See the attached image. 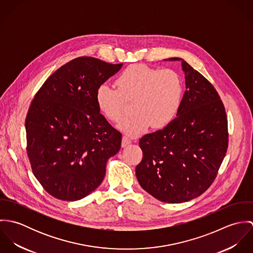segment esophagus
I'll use <instances>...</instances> for the list:
<instances>
[{
  "label": "esophagus",
  "instance_id": "esophagus-1",
  "mask_svg": "<svg viewBox=\"0 0 253 253\" xmlns=\"http://www.w3.org/2000/svg\"><path fill=\"white\" fill-rule=\"evenodd\" d=\"M131 143V140L127 136H124L122 139V147H126L127 145Z\"/></svg>",
  "mask_w": 253,
  "mask_h": 253
}]
</instances>
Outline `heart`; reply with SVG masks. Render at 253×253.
<instances>
[{
    "label": "heart",
    "mask_w": 253,
    "mask_h": 253,
    "mask_svg": "<svg viewBox=\"0 0 253 253\" xmlns=\"http://www.w3.org/2000/svg\"><path fill=\"white\" fill-rule=\"evenodd\" d=\"M118 89L106 84L95 92L99 111L113 123L126 116V102H131L134 114L120 126L122 131L137 136L151 126L162 129L177 116L182 105L184 84L180 74L173 69H158L142 64L128 66L116 81Z\"/></svg>",
    "instance_id": "obj_1"
}]
</instances>
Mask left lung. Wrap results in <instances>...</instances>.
<instances>
[{
	"label": "left lung",
	"instance_id": "left-lung-1",
	"mask_svg": "<svg viewBox=\"0 0 253 253\" xmlns=\"http://www.w3.org/2000/svg\"><path fill=\"white\" fill-rule=\"evenodd\" d=\"M186 90L177 117L139 140L143 158L135 174L159 201L179 204L205 193L216 177L228 148V121L214 86L185 60Z\"/></svg>",
	"mask_w": 253,
	"mask_h": 253
}]
</instances>
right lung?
I'll return each instance as SVG.
<instances>
[{
    "label": "right lung",
    "mask_w": 253,
    "mask_h": 253,
    "mask_svg": "<svg viewBox=\"0 0 253 253\" xmlns=\"http://www.w3.org/2000/svg\"><path fill=\"white\" fill-rule=\"evenodd\" d=\"M122 66L78 57L38 90L25 121L27 155L35 177L52 197L74 202L89 195L119 152L122 134L100 114L95 92Z\"/></svg>",
    "instance_id": "1"
}]
</instances>
